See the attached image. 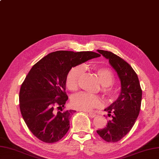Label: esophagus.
I'll list each match as a JSON object with an SVG mask.
<instances>
[{"mask_svg":"<svg viewBox=\"0 0 159 159\" xmlns=\"http://www.w3.org/2000/svg\"><path fill=\"white\" fill-rule=\"evenodd\" d=\"M89 116H90L91 118H94V117H95V116H97L96 114L94 113V112H89Z\"/></svg>","mask_w":159,"mask_h":159,"instance_id":"1","label":"esophagus"}]
</instances>
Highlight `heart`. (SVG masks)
<instances>
[{"mask_svg":"<svg viewBox=\"0 0 159 159\" xmlns=\"http://www.w3.org/2000/svg\"><path fill=\"white\" fill-rule=\"evenodd\" d=\"M99 82L102 84V93L106 100L112 103L119 97V91L112 84L115 83L116 78L113 72L107 68H96L94 69ZM83 74V68L80 66L72 67L68 71L66 79V87L70 91H75L79 87V80ZM102 101L98 95L81 92L73 96L71 105L75 109L82 111H90L95 108L101 106Z\"/></svg>","mask_w":159,"mask_h":159,"instance_id":"heart-1","label":"heart"}]
</instances>
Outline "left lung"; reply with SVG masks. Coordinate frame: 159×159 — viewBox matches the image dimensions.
<instances>
[{
    "instance_id": "1",
    "label": "left lung",
    "mask_w": 159,
    "mask_h": 159,
    "mask_svg": "<svg viewBox=\"0 0 159 159\" xmlns=\"http://www.w3.org/2000/svg\"><path fill=\"white\" fill-rule=\"evenodd\" d=\"M98 51L108 59L116 71L120 79L121 93L117 100L104 110L112 119L97 133L107 142H117L131 131L135 123L141 108L142 90L137 74L127 61L110 51Z\"/></svg>"
}]
</instances>
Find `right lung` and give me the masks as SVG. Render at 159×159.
Listing matches in <instances>:
<instances>
[{
	"label": "right lung",
	"mask_w": 159,
	"mask_h": 159,
	"mask_svg": "<svg viewBox=\"0 0 159 159\" xmlns=\"http://www.w3.org/2000/svg\"><path fill=\"white\" fill-rule=\"evenodd\" d=\"M100 55L92 51H57L32 66L20 91V108L28 129L46 143L58 142L70 129L75 110H65L66 79L72 67Z\"/></svg>",
	"instance_id": "obj_1"
}]
</instances>
